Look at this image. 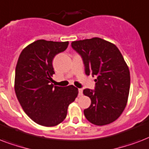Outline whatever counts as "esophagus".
Returning <instances> with one entry per match:
<instances>
[{
    "instance_id": "obj_1",
    "label": "esophagus",
    "mask_w": 149,
    "mask_h": 149,
    "mask_svg": "<svg viewBox=\"0 0 149 149\" xmlns=\"http://www.w3.org/2000/svg\"><path fill=\"white\" fill-rule=\"evenodd\" d=\"M82 94H83L82 88H78V95L81 96V95H82Z\"/></svg>"
}]
</instances>
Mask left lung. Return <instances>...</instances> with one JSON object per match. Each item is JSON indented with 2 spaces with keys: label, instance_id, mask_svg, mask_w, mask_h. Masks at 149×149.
Instances as JSON below:
<instances>
[{
  "label": "left lung",
  "instance_id": "1",
  "mask_svg": "<svg viewBox=\"0 0 149 149\" xmlns=\"http://www.w3.org/2000/svg\"><path fill=\"white\" fill-rule=\"evenodd\" d=\"M81 56L87 75L95 77V88H86L90 107L84 114L92 124L102 126L116 120L126 107L130 90V71L118 48L100 38L71 42Z\"/></svg>",
  "mask_w": 149,
  "mask_h": 149
}]
</instances>
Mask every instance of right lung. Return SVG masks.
I'll return each mask as SVG.
<instances>
[{
    "mask_svg": "<svg viewBox=\"0 0 149 149\" xmlns=\"http://www.w3.org/2000/svg\"><path fill=\"white\" fill-rule=\"evenodd\" d=\"M68 42L40 40L23 49L15 68V90L25 113L36 124L56 126L66 118L68 108L78 93L73 85L54 86L53 59Z\"/></svg>",
    "mask_w": 149,
    "mask_h": 149,
    "instance_id": "add662e5",
    "label": "right lung"
}]
</instances>
